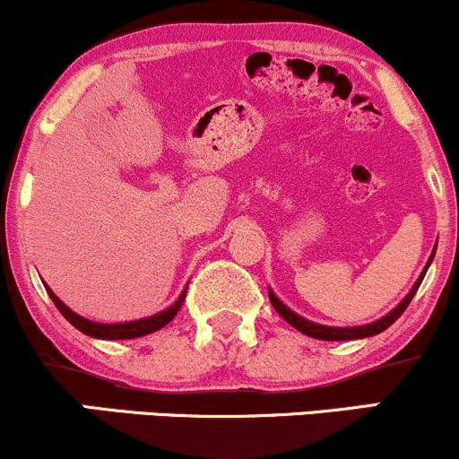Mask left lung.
Instances as JSON below:
<instances>
[{"instance_id": "8db88e82", "label": "left lung", "mask_w": 459, "mask_h": 459, "mask_svg": "<svg viewBox=\"0 0 459 459\" xmlns=\"http://www.w3.org/2000/svg\"><path fill=\"white\" fill-rule=\"evenodd\" d=\"M438 246V244H436ZM436 246H434V252H431L428 265L423 267V272H420V276L416 278V282L412 284V289L408 291V296H405L402 302L394 307L391 313H386L384 317L371 321V324H365V325H350V328H334V325H324V324H315V321H310L307 317H302V315L293 313L291 308L287 307V304L281 302L278 299L276 293L272 291V289H267V296H270V302L272 307L276 308V313L281 315V317L287 321V324H291L293 328L302 332V334L307 336H313V339H319V341H351V339H367V336H376L380 334V332H384L388 328V325H393L394 321H397L399 317H402V313L405 308H408V304L412 302L416 289L420 287V282H423L425 278V272H428V267L431 265V261H434V255H436Z\"/></svg>"}]
</instances>
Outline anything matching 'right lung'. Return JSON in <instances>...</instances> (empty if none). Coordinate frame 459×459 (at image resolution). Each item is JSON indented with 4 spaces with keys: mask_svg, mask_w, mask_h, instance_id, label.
<instances>
[{
    "mask_svg": "<svg viewBox=\"0 0 459 459\" xmlns=\"http://www.w3.org/2000/svg\"><path fill=\"white\" fill-rule=\"evenodd\" d=\"M45 289H47V293H49V298L54 299L57 310L65 315L68 324H73L79 332L92 336V339H103V341L138 339V336H146V334H152V332L161 330L163 325L170 324V321L175 319V315L181 310L183 299H186V293H187V287H186L181 291V296L175 299V304H170L168 308H163L161 313L151 315V317H142V319H134V321H120V324H99V321L82 317V315H77L75 310L68 308L66 304L62 302V299L57 298L54 291H51L49 284H45Z\"/></svg>",
    "mask_w": 459,
    "mask_h": 459,
    "instance_id": "add662e5",
    "label": "right lung"
}]
</instances>
